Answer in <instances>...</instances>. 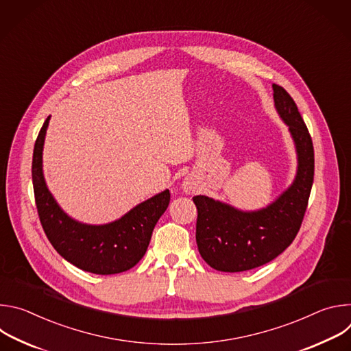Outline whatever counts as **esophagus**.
Returning <instances> with one entry per match:
<instances>
[{"label": "esophagus", "instance_id": "obj_1", "mask_svg": "<svg viewBox=\"0 0 351 351\" xmlns=\"http://www.w3.org/2000/svg\"><path fill=\"white\" fill-rule=\"evenodd\" d=\"M183 191H184V193H187V194H193V193L195 191V189H194L190 183H187V182H186V183L183 184Z\"/></svg>", "mask_w": 351, "mask_h": 351}]
</instances>
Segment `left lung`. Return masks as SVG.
Listing matches in <instances>:
<instances>
[{
	"mask_svg": "<svg viewBox=\"0 0 351 351\" xmlns=\"http://www.w3.org/2000/svg\"><path fill=\"white\" fill-rule=\"evenodd\" d=\"M275 108L287 125L297 154L293 183L271 204L243 211L207 195H195V240L203 260L222 272L261 267L291 244L302 226L314 182V147L308 129L289 93L272 84Z\"/></svg>",
	"mask_w": 351,
	"mask_h": 351,
	"instance_id": "obj_1",
	"label": "left lung"
}]
</instances>
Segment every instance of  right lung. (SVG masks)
<instances>
[{"label":"right lung","instance_id":"add662e5","mask_svg":"<svg viewBox=\"0 0 351 351\" xmlns=\"http://www.w3.org/2000/svg\"><path fill=\"white\" fill-rule=\"evenodd\" d=\"M49 118L37 136L32 162L37 213L49 243L60 256L86 272L114 275L133 268L145 254L154 226L169 206V190L145 199L110 223L88 225L71 218L48 190L43 173V147Z\"/></svg>","mask_w":351,"mask_h":351}]
</instances>
